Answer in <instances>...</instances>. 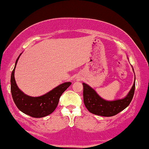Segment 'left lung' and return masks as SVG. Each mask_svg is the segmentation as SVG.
<instances>
[{"mask_svg":"<svg viewBox=\"0 0 149 149\" xmlns=\"http://www.w3.org/2000/svg\"><path fill=\"white\" fill-rule=\"evenodd\" d=\"M134 71V70H133ZM84 102L86 109L93 114L102 116H113L125 109L130 104L133 97L135 83L133 84L130 92L123 99L107 101L97 95L94 89L83 83Z\"/></svg>","mask_w":149,"mask_h":149,"instance_id":"1","label":"left lung"}]
</instances>
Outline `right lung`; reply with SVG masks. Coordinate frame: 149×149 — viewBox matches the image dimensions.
<instances>
[{
	"label": "right lung",
	"instance_id": "add662e5",
	"mask_svg": "<svg viewBox=\"0 0 149 149\" xmlns=\"http://www.w3.org/2000/svg\"><path fill=\"white\" fill-rule=\"evenodd\" d=\"M21 54L16 61L15 66L12 72L10 80V89L14 102L21 111L33 118H42L48 116L55 110L58 104L61 95L72 83L65 82L62 84L40 97H31L26 95L18 88L15 79V68Z\"/></svg>",
	"mask_w": 149,
	"mask_h": 149
}]
</instances>
